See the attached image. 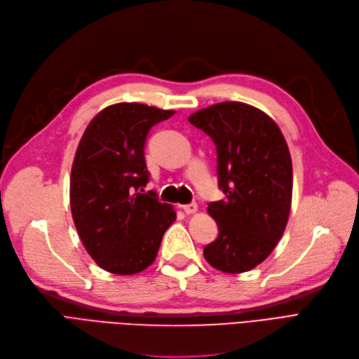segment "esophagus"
<instances>
[{
    "label": "esophagus",
    "mask_w": 359,
    "mask_h": 359,
    "mask_svg": "<svg viewBox=\"0 0 359 359\" xmlns=\"http://www.w3.org/2000/svg\"><path fill=\"white\" fill-rule=\"evenodd\" d=\"M182 208H183V211L186 214H195L198 211V205L196 204H188V205H183Z\"/></svg>",
    "instance_id": "34e87169"
}]
</instances>
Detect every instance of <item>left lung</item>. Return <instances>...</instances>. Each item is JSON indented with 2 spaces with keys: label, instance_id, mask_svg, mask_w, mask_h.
Returning <instances> with one entry per match:
<instances>
[{
  "label": "left lung",
  "instance_id": "8db88e82",
  "mask_svg": "<svg viewBox=\"0 0 359 359\" xmlns=\"http://www.w3.org/2000/svg\"><path fill=\"white\" fill-rule=\"evenodd\" d=\"M189 121L214 141L226 194L207 208L218 236L204 257L223 273L252 270L273 252L289 220L293 175L286 139L269 114L236 101L202 108Z\"/></svg>",
  "mask_w": 359,
  "mask_h": 359
}]
</instances>
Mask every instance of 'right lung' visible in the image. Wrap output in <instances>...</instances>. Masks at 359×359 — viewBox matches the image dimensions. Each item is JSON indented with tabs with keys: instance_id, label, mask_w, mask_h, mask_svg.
Listing matches in <instances>:
<instances>
[{
	"instance_id": "1",
	"label": "right lung",
	"mask_w": 359,
	"mask_h": 359,
	"mask_svg": "<svg viewBox=\"0 0 359 359\" xmlns=\"http://www.w3.org/2000/svg\"><path fill=\"white\" fill-rule=\"evenodd\" d=\"M175 114L139 102L105 107L85 129L72 165L70 207L79 238L101 269L118 276L154 262L173 205L152 191L144 147L149 129Z\"/></svg>"
}]
</instances>
